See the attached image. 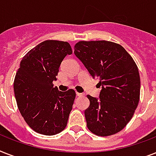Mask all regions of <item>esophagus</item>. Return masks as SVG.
<instances>
[{
  "label": "esophagus",
  "mask_w": 156,
  "mask_h": 156,
  "mask_svg": "<svg viewBox=\"0 0 156 156\" xmlns=\"http://www.w3.org/2000/svg\"><path fill=\"white\" fill-rule=\"evenodd\" d=\"M76 95H77V96H78V97H81V96H83V95H84V94H83V93L77 92L76 93Z\"/></svg>",
  "instance_id": "obj_1"
}]
</instances>
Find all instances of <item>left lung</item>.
Wrapping results in <instances>:
<instances>
[{"instance_id":"left-lung-1","label":"left lung","mask_w":156,"mask_h":156,"mask_svg":"<svg viewBox=\"0 0 156 156\" xmlns=\"http://www.w3.org/2000/svg\"><path fill=\"white\" fill-rule=\"evenodd\" d=\"M74 54L101 86L99 98L87 95V126L98 136L118 133L128 124L140 97V76L131 56L110 41H80Z\"/></svg>"}]
</instances>
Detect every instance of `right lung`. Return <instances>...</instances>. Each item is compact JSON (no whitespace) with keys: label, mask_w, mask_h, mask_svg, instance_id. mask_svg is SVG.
<instances>
[{"label":"right lung","mask_w":156,"mask_h":156,"mask_svg":"<svg viewBox=\"0 0 156 156\" xmlns=\"http://www.w3.org/2000/svg\"><path fill=\"white\" fill-rule=\"evenodd\" d=\"M70 54L69 43L45 40L21 61L13 83L14 95L23 117L37 133L55 135L67 125L75 91H60L52 82L64 58Z\"/></svg>","instance_id":"obj_1"}]
</instances>
